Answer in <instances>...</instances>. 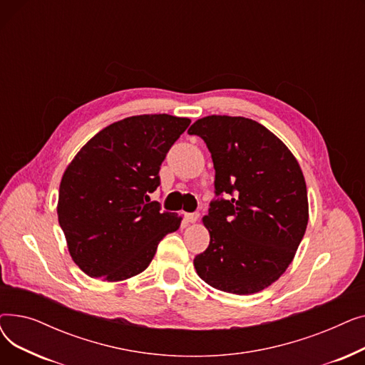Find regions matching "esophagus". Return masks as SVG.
<instances>
[{"label": "esophagus", "instance_id": "obj_1", "mask_svg": "<svg viewBox=\"0 0 365 365\" xmlns=\"http://www.w3.org/2000/svg\"><path fill=\"white\" fill-rule=\"evenodd\" d=\"M200 219V213H186L185 220L189 223H197Z\"/></svg>", "mask_w": 365, "mask_h": 365}]
</instances>
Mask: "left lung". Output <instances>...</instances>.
<instances>
[{
    "label": "left lung",
    "mask_w": 365,
    "mask_h": 365,
    "mask_svg": "<svg viewBox=\"0 0 365 365\" xmlns=\"http://www.w3.org/2000/svg\"><path fill=\"white\" fill-rule=\"evenodd\" d=\"M189 134L202 138L216 171V195L202 223L208 248L194 259L198 277L240 296L274 284L293 262L309 220L302 168L285 143L244 117L210 115Z\"/></svg>",
    "instance_id": "8db88e82"
}]
</instances>
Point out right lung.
<instances>
[{
	"instance_id": "1",
	"label": "right lung",
	"mask_w": 365,
	"mask_h": 365,
	"mask_svg": "<svg viewBox=\"0 0 365 365\" xmlns=\"http://www.w3.org/2000/svg\"><path fill=\"white\" fill-rule=\"evenodd\" d=\"M190 124L167 113L138 115L101 130L66 167L57 219L68 252L91 278L120 282L143 272L182 216L149 195L168 149Z\"/></svg>"
}]
</instances>
